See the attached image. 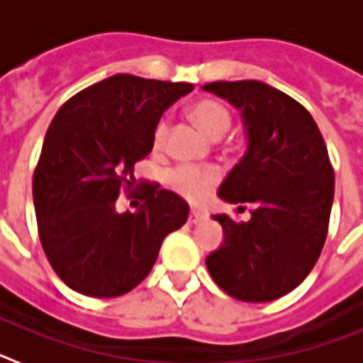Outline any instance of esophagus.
Returning a JSON list of instances; mask_svg holds the SVG:
<instances>
[{"label": "esophagus", "instance_id": "esophagus-1", "mask_svg": "<svg viewBox=\"0 0 363 363\" xmlns=\"http://www.w3.org/2000/svg\"><path fill=\"white\" fill-rule=\"evenodd\" d=\"M201 218H203V214L198 213V211H191V213H189V223H191V225H194V223L201 221Z\"/></svg>", "mask_w": 363, "mask_h": 363}]
</instances>
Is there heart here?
I'll return each instance as SVG.
<instances>
[{
  "label": "heart",
  "mask_w": 363,
  "mask_h": 363,
  "mask_svg": "<svg viewBox=\"0 0 363 363\" xmlns=\"http://www.w3.org/2000/svg\"><path fill=\"white\" fill-rule=\"evenodd\" d=\"M189 118L198 125V129L203 134H207L213 140L221 138L227 130L230 129L233 116L230 111L223 104L216 99H200L196 104H192L189 108ZM167 134H169V123L165 120L160 121L154 129V149H163L167 142ZM220 171L216 167H178L169 176L172 187L187 198L192 203H201L207 200L211 192L214 191L220 184Z\"/></svg>",
  "instance_id": "1"
}]
</instances>
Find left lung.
<instances>
[{
	"label": "left lung",
	"instance_id": "1",
	"mask_svg": "<svg viewBox=\"0 0 363 363\" xmlns=\"http://www.w3.org/2000/svg\"><path fill=\"white\" fill-rule=\"evenodd\" d=\"M242 111L247 152L218 196L251 203V220L213 216L225 242L207 269L229 296L271 301L291 293L314 267L327 238L335 171L318 125L296 99L267 83L214 82L203 86Z\"/></svg>",
	"mask_w": 363,
	"mask_h": 363
}]
</instances>
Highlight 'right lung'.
Here are the masks:
<instances>
[{"mask_svg":"<svg viewBox=\"0 0 363 363\" xmlns=\"http://www.w3.org/2000/svg\"><path fill=\"white\" fill-rule=\"evenodd\" d=\"M192 89L116 74L56 112L32 196L47 259L76 293L114 298L133 291L152 269L163 238L187 221L189 205L158 184L138 182L134 163L152 150L163 111ZM123 191L143 201L136 213H117Z\"/></svg>","mask_w":363,"mask_h":363,"instance_id":"add662e5","label":"right lung"}]
</instances>
